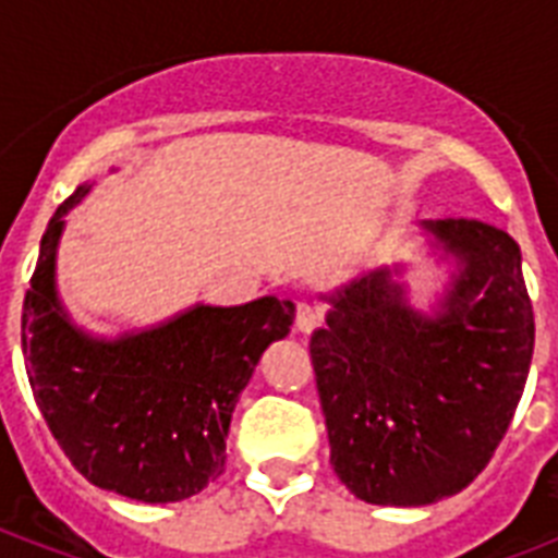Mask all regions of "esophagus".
Segmentation results:
<instances>
[{"instance_id": "1", "label": "esophagus", "mask_w": 558, "mask_h": 558, "mask_svg": "<svg viewBox=\"0 0 558 558\" xmlns=\"http://www.w3.org/2000/svg\"><path fill=\"white\" fill-rule=\"evenodd\" d=\"M318 324H322V313H318L315 306H310V304L298 306V313H295V330L298 332L310 336V332H313Z\"/></svg>"}]
</instances>
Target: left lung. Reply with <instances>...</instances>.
<instances>
[{
	"label": "left lung",
	"mask_w": 558,
	"mask_h": 558,
	"mask_svg": "<svg viewBox=\"0 0 558 558\" xmlns=\"http://www.w3.org/2000/svg\"><path fill=\"white\" fill-rule=\"evenodd\" d=\"M449 263L428 310L408 298L405 263L376 266L327 295L310 356L350 493L379 507H425L481 475L510 428L533 359L521 248L477 219H423Z\"/></svg>",
	"instance_id": "1"
}]
</instances>
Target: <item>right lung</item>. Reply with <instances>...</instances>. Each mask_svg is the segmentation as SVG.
Segmentation results:
<instances>
[{
	"label": "right lung",
	"mask_w": 558,
	"mask_h": 558,
	"mask_svg": "<svg viewBox=\"0 0 558 558\" xmlns=\"http://www.w3.org/2000/svg\"><path fill=\"white\" fill-rule=\"evenodd\" d=\"M83 182L48 222L22 306V353L48 428L89 484L144 504L185 501L226 463L240 393L263 350L287 339L295 304L275 295L240 306L193 304L121 336L72 322L57 292L65 217Z\"/></svg>",
	"instance_id": "1"
}]
</instances>
